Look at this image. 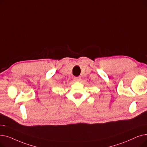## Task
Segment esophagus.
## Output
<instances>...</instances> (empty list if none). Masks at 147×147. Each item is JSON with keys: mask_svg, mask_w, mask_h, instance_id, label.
<instances>
[{"mask_svg": "<svg viewBox=\"0 0 147 147\" xmlns=\"http://www.w3.org/2000/svg\"><path fill=\"white\" fill-rule=\"evenodd\" d=\"M74 81H76V82L80 81V80H81V77H80V76H78V77H74Z\"/></svg>", "mask_w": 147, "mask_h": 147, "instance_id": "obj_1", "label": "esophagus"}]
</instances>
